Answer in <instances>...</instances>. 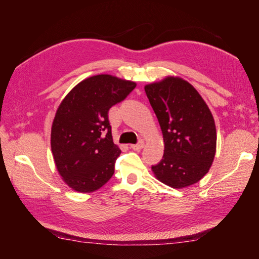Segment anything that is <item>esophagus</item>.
Listing matches in <instances>:
<instances>
[{
  "label": "esophagus",
  "instance_id": "obj_1",
  "mask_svg": "<svg viewBox=\"0 0 259 259\" xmlns=\"http://www.w3.org/2000/svg\"><path fill=\"white\" fill-rule=\"evenodd\" d=\"M144 146H145L144 140H140V142H139L138 144H136V145H132V146H131V148L133 149V150H135V151H139L140 149H143V148H144Z\"/></svg>",
  "mask_w": 259,
  "mask_h": 259
}]
</instances>
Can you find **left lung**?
Segmentation results:
<instances>
[{
  "instance_id": "1",
  "label": "left lung",
  "mask_w": 259,
  "mask_h": 259,
  "mask_svg": "<svg viewBox=\"0 0 259 259\" xmlns=\"http://www.w3.org/2000/svg\"><path fill=\"white\" fill-rule=\"evenodd\" d=\"M164 140L162 160L151 166L154 177L174 189L204 177L216 153V126L208 106L193 86L168 75L145 85Z\"/></svg>"
}]
</instances>
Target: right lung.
<instances>
[{"label": "right lung", "mask_w": 259, "mask_h": 259, "mask_svg": "<svg viewBox=\"0 0 259 259\" xmlns=\"http://www.w3.org/2000/svg\"><path fill=\"white\" fill-rule=\"evenodd\" d=\"M135 88L133 81L97 74L76 84L61 100L51 148L59 175L72 190L94 192L112 177L121 149L113 143L108 111Z\"/></svg>", "instance_id": "add662e5"}]
</instances>
